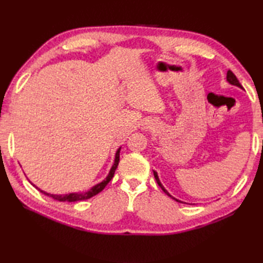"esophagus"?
Here are the masks:
<instances>
[{"label": "esophagus", "mask_w": 263, "mask_h": 263, "mask_svg": "<svg viewBox=\"0 0 263 263\" xmlns=\"http://www.w3.org/2000/svg\"><path fill=\"white\" fill-rule=\"evenodd\" d=\"M143 127H144V128H152L153 125H152V123H150V122H146V123H144V124H143Z\"/></svg>", "instance_id": "obj_1"}]
</instances>
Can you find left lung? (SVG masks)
<instances>
[{"label":"left lung","instance_id":"left-lung-1","mask_svg":"<svg viewBox=\"0 0 263 263\" xmlns=\"http://www.w3.org/2000/svg\"><path fill=\"white\" fill-rule=\"evenodd\" d=\"M227 81L228 82H230L231 83V85H234V86H237V87H239V88H243L242 87V85H241V83H239V81L237 80V78H236V76L235 74H234L233 73V72L231 71V70H228L227 71ZM154 175H155V178H156V181H157V183H158V185L161 187V190H163V191L167 194V195H168V197H171V198H173L172 197V195L168 193V192H167L166 191V190H165V187L163 186V185H161V183H160V181H159V178H158V175H157V173H156L155 171H154ZM173 199H174V200H176L177 201V202H182V201H180V200H177V199H175V198H173Z\"/></svg>","mask_w":263,"mask_h":263}]
</instances>
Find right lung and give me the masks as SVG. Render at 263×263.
<instances>
[{
	"label": "right lung",
	"mask_w": 263,
	"mask_h": 263,
	"mask_svg": "<svg viewBox=\"0 0 263 263\" xmlns=\"http://www.w3.org/2000/svg\"><path fill=\"white\" fill-rule=\"evenodd\" d=\"M120 150H121V148H119V150H117V152H116L114 165L111 166L108 176L106 177L102 183H99V184H97V185L92 186L90 190H89L88 192H85V193H69V194H64V195H57V194L46 193V192L42 191V190H39V191H41L42 193H44L45 195H47V197L53 198L54 200H58V201H69V202H74V201L87 200L89 198L93 197V195L98 194L100 191H103V190L105 189V186L107 185V184L109 183V181L111 180V178H113V176L115 174V171L117 168V165H119V163H120ZM33 186H35V185H33Z\"/></svg>",
	"instance_id": "right-lung-1"
}]
</instances>
